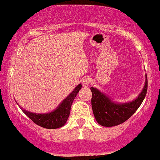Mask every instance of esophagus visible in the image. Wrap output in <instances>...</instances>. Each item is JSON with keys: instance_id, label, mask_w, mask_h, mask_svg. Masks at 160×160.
<instances>
[{"instance_id": "1", "label": "esophagus", "mask_w": 160, "mask_h": 160, "mask_svg": "<svg viewBox=\"0 0 160 160\" xmlns=\"http://www.w3.org/2000/svg\"><path fill=\"white\" fill-rule=\"evenodd\" d=\"M82 85L83 87L87 88V87H88V86H89V84H90V80L88 79V78H84L82 80Z\"/></svg>"}]
</instances>
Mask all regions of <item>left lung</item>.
<instances>
[{
	"label": "left lung",
	"instance_id": "8db88e82",
	"mask_svg": "<svg viewBox=\"0 0 160 160\" xmlns=\"http://www.w3.org/2000/svg\"><path fill=\"white\" fill-rule=\"evenodd\" d=\"M147 90V74H145V85L139 95L133 101L126 103H118L98 88L91 87L92 92L91 106L96 121L99 125L104 127L116 126L126 121L142 103Z\"/></svg>",
	"mask_w": 160,
	"mask_h": 160
}]
</instances>
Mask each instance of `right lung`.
Instances as JSON below:
<instances>
[{
    "instance_id": "obj_1",
    "label": "right lung",
    "mask_w": 160,
    "mask_h": 160,
    "mask_svg": "<svg viewBox=\"0 0 160 160\" xmlns=\"http://www.w3.org/2000/svg\"><path fill=\"white\" fill-rule=\"evenodd\" d=\"M81 88H82V84L79 83L55 109L46 113H36V112L28 111L27 110L23 109L16 101L15 102L22 112L35 124L47 129H56L64 126L67 122L70 114L72 104Z\"/></svg>"
}]
</instances>
